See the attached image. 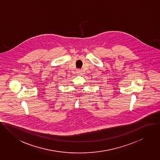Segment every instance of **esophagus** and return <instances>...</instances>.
Listing matches in <instances>:
<instances>
[{"label":"esophagus","mask_w":160,"mask_h":160,"mask_svg":"<svg viewBox=\"0 0 160 160\" xmlns=\"http://www.w3.org/2000/svg\"><path fill=\"white\" fill-rule=\"evenodd\" d=\"M77 74H82V73H83V72H82V71L78 70V71H77Z\"/></svg>","instance_id":"obj_1"}]
</instances>
